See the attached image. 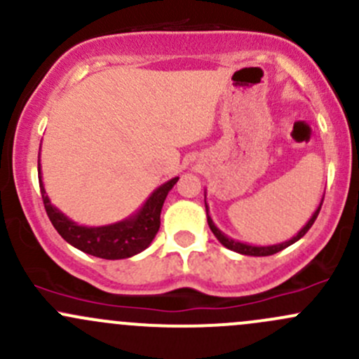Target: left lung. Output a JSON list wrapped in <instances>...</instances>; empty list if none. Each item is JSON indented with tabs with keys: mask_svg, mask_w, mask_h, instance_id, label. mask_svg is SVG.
I'll list each match as a JSON object with an SVG mask.
<instances>
[{
	"mask_svg": "<svg viewBox=\"0 0 359 359\" xmlns=\"http://www.w3.org/2000/svg\"><path fill=\"white\" fill-rule=\"evenodd\" d=\"M321 205H323V200H321L320 206H318V208H316V212L313 213V217H311V219L307 220L306 226H304L302 229H300L299 233H297L295 236L292 238V240L283 241V243H278V245H267V247H255V245L241 243V241H236V240H233V238L227 236V234H224L222 231H220L219 227H217L215 224H213L212 217H210V213H208V205H206V201H205V208H206V220H208L210 229H212V233L215 234L217 240H219L220 243H222L224 247H226V248L233 250V252L241 253V255H252V257H267V255H274V253L281 252V250H285L287 247H290V245L295 243V241H299L300 238H302L304 234H306L307 231L311 229V226H313V224H314V220H316L318 213H320V210H321Z\"/></svg>",
	"mask_w": 359,
	"mask_h": 359,
	"instance_id": "1",
	"label": "left lung"
}]
</instances>
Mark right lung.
<instances>
[{
  "label": "right lung",
  "instance_id": "right-lung-1",
  "mask_svg": "<svg viewBox=\"0 0 359 359\" xmlns=\"http://www.w3.org/2000/svg\"><path fill=\"white\" fill-rule=\"evenodd\" d=\"M38 177H39V189H41V198L45 203V210L48 219L52 220L57 233L72 245L74 248L88 253V255L100 257L107 260L128 259V257L137 255L142 250H146L154 240L159 231V215H161L163 203L166 200V194L170 193L177 184L179 177H173L168 182L159 186L147 201L144 203L142 208L135 215L121 220V222L109 224V226L100 227H86L72 222L69 217L64 215L59 208L52 205L46 196V191L43 187L41 180V165L38 159Z\"/></svg>",
  "mask_w": 359,
  "mask_h": 359
}]
</instances>
